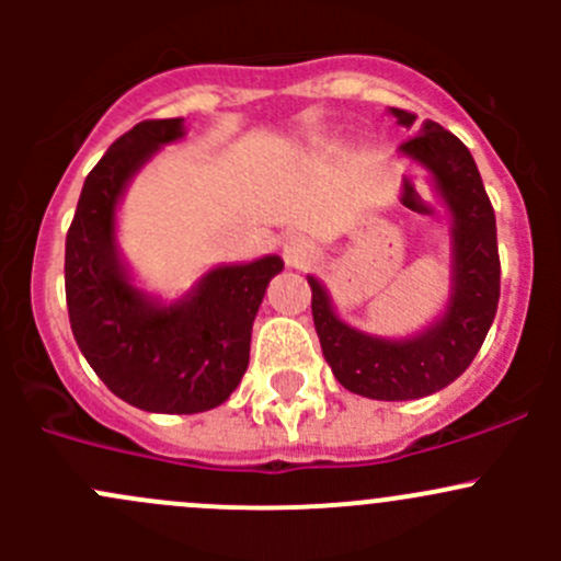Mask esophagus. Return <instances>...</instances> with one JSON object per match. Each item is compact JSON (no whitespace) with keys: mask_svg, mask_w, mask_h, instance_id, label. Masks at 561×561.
<instances>
[{"mask_svg":"<svg viewBox=\"0 0 561 561\" xmlns=\"http://www.w3.org/2000/svg\"><path fill=\"white\" fill-rule=\"evenodd\" d=\"M285 260L287 265H293V268L312 263L314 244L307 239V236H290V239L285 241Z\"/></svg>","mask_w":561,"mask_h":561,"instance_id":"obj_1","label":"esophagus"}]
</instances>
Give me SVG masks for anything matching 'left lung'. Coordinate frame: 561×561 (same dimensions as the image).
Instances as JSON below:
<instances>
[{"label": "left lung", "mask_w": 561, "mask_h": 561, "mask_svg": "<svg viewBox=\"0 0 561 561\" xmlns=\"http://www.w3.org/2000/svg\"><path fill=\"white\" fill-rule=\"evenodd\" d=\"M390 116L407 129L415 124V116L399 107H390ZM399 154L428 173L450 214V290L437 320L401 339L366 333L344 322L325 285L307 276L317 336L333 377L353 393L380 401L423 399L461 377L500 301L494 208L467 146L426 118L421 135L401 144Z\"/></svg>", "instance_id": "left-lung-1"}]
</instances>
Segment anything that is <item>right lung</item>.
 I'll return each instance as SVG.
<instances>
[{
    "instance_id": "1",
    "label": "right lung",
    "mask_w": 561,
    "mask_h": 561,
    "mask_svg": "<svg viewBox=\"0 0 561 561\" xmlns=\"http://www.w3.org/2000/svg\"><path fill=\"white\" fill-rule=\"evenodd\" d=\"M186 135L184 118L124 133L87 175L65 247L72 336L100 380L146 412L195 415L219 407L249 366L252 322L279 254L214 265L175 301L135 285L116 239V214L135 173Z\"/></svg>"
}]
</instances>
